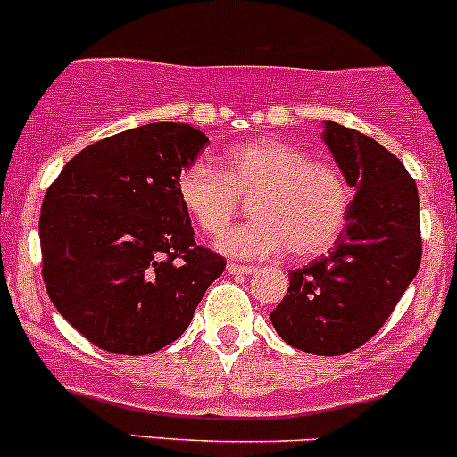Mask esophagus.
I'll return each mask as SVG.
<instances>
[{
	"instance_id": "34e87169",
	"label": "esophagus",
	"mask_w": 457,
	"mask_h": 457,
	"mask_svg": "<svg viewBox=\"0 0 457 457\" xmlns=\"http://www.w3.org/2000/svg\"><path fill=\"white\" fill-rule=\"evenodd\" d=\"M226 271L233 273V276H249V273H253L255 269H253V267H249V264L228 262V264H226Z\"/></svg>"
}]
</instances>
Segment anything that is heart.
Segmentation results:
<instances>
[{"label": "heart", "mask_w": 457, "mask_h": 457, "mask_svg": "<svg viewBox=\"0 0 457 457\" xmlns=\"http://www.w3.org/2000/svg\"><path fill=\"white\" fill-rule=\"evenodd\" d=\"M177 193L208 236L224 231L242 199L253 197L255 220L217 240L221 253L246 260L271 258L287 249L298 258L323 253L341 233L350 206L341 172L285 141L236 147L226 156V172L206 159L195 161L177 179Z\"/></svg>", "instance_id": "obj_1"}]
</instances>
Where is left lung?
Wrapping results in <instances>:
<instances>
[{
    "label": "left lung",
    "instance_id": "left-lung-1",
    "mask_svg": "<svg viewBox=\"0 0 457 457\" xmlns=\"http://www.w3.org/2000/svg\"><path fill=\"white\" fill-rule=\"evenodd\" d=\"M320 137L354 188L347 224L329 255L289 273L269 319L291 347L337 356L375 337L417 276L420 197L402 161L375 138L332 120Z\"/></svg>",
    "mask_w": 457,
    "mask_h": 457
}]
</instances>
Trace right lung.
Instances as JSON below:
<instances>
[{"label":"right lung","mask_w":457,"mask_h":457,"mask_svg":"<svg viewBox=\"0 0 457 457\" xmlns=\"http://www.w3.org/2000/svg\"><path fill=\"white\" fill-rule=\"evenodd\" d=\"M208 143L188 123H147L78 152L46 190L42 276L87 341L141 356L186 332L226 260L197 246L177 179Z\"/></svg>","instance_id":"right-lung-1"}]
</instances>
